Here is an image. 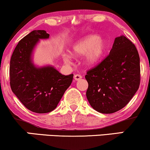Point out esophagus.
<instances>
[{"mask_svg":"<svg viewBox=\"0 0 150 150\" xmlns=\"http://www.w3.org/2000/svg\"><path fill=\"white\" fill-rule=\"evenodd\" d=\"M82 79V76H81L80 75H74V80H80Z\"/></svg>","mask_w":150,"mask_h":150,"instance_id":"1","label":"esophagus"}]
</instances>
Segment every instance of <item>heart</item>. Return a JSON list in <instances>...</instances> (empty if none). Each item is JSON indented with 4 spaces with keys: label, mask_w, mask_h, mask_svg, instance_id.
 Here are the masks:
<instances>
[{
    "label": "heart",
    "mask_w": 150,
    "mask_h": 150,
    "mask_svg": "<svg viewBox=\"0 0 150 150\" xmlns=\"http://www.w3.org/2000/svg\"><path fill=\"white\" fill-rule=\"evenodd\" d=\"M107 49V42L97 34H89L78 39L72 46L71 54L75 57L85 56V62L88 65H94L101 61ZM71 56L65 54L63 60L67 64L71 63Z\"/></svg>",
    "instance_id": "b5f03b06"
}]
</instances>
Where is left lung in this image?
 <instances>
[{
    "instance_id": "8db88e82",
    "label": "left lung",
    "mask_w": 150,
    "mask_h": 150,
    "mask_svg": "<svg viewBox=\"0 0 150 150\" xmlns=\"http://www.w3.org/2000/svg\"><path fill=\"white\" fill-rule=\"evenodd\" d=\"M85 78L86 96L94 110L101 113L119 111L140 86V56L135 46L125 36L116 37L109 55L87 71Z\"/></svg>"
}]
</instances>
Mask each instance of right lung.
Segmentation results:
<instances>
[{
    "label": "right lung",
    "mask_w": 150,
    "mask_h": 150,
    "mask_svg": "<svg viewBox=\"0 0 150 150\" xmlns=\"http://www.w3.org/2000/svg\"><path fill=\"white\" fill-rule=\"evenodd\" d=\"M49 38L45 30L32 31L19 42L10 59L12 91L26 108L37 113L54 110L73 79V74L62 75L53 65H34V49L40 39Z\"/></svg>",
    "instance_id": "1"
}]
</instances>
